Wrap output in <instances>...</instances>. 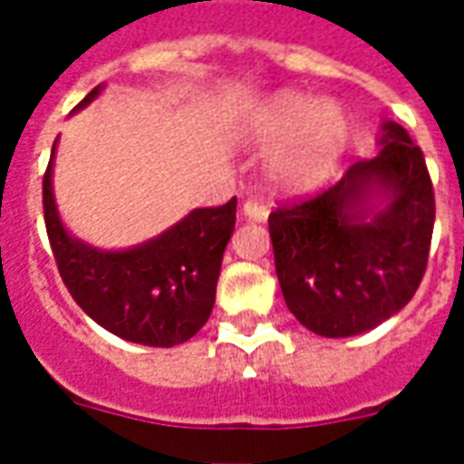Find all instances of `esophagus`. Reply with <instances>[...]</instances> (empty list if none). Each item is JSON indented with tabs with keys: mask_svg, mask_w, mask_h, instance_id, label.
<instances>
[{
	"mask_svg": "<svg viewBox=\"0 0 464 464\" xmlns=\"http://www.w3.org/2000/svg\"><path fill=\"white\" fill-rule=\"evenodd\" d=\"M243 216L248 218V221H256V223H263L266 218H268V208L266 206H261L258 201H246L243 203Z\"/></svg>",
	"mask_w": 464,
	"mask_h": 464,
	"instance_id": "esophagus-1",
	"label": "esophagus"
}]
</instances>
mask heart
Segmentation results:
<instances>
[{
  "label": "heart",
  "mask_w": 464,
  "mask_h": 464,
  "mask_svg": "<svg viewBox=\"0 0 464 464\" xmlns=\"http://www.w3.org/2000/svg\"><path fill=\"white\" fill-rule=\"evenodd\" d=\"M348 111L338 102H315L301 92H281L243 116L238 139L268 156L276 188L311 191L331 179L350 141Z\"/></svg>",
  "instance_id": "b5f03b06"
}]
</instances>
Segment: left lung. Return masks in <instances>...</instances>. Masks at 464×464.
I'll return each instance as SVG.
<instances>
[{"mask_svg":"<svg viewBox=\"0 0 464 464\" xmlns=\"http://www.w3.org/2000/svg\"><path fill=\"white\" fill-rule=\"evenodd\" d=\"M380 151L311 201L268 218L288 311L323 338L378 328L410 303L428 266L435 196L422 151L398 121Z\"/></svg>","mask_w":464,"mask_h":464,"instance_id":"1","label":"left lung"}]
</instances>
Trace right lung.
<instances>
[{"mask_svg":"<svg viewBox=\"0 0 464 464\" xmlns=\"http://www.w3.org/2000/svg\"><path fill=\"white\" fill-rule=\"evenodd\" d=\"M102 89L96 86L74 114ZM56 143L44 173V221L72 298L92 321L129 343L173 348L193 338L216 303L223 251L236 228V198L218 208H193L149 241L99 248L62 221L54 196Z\"/></svg>","mask_w":464,"mask_h":464,"instance_id":"add662e5","label":"right lung"}]
</instances>
